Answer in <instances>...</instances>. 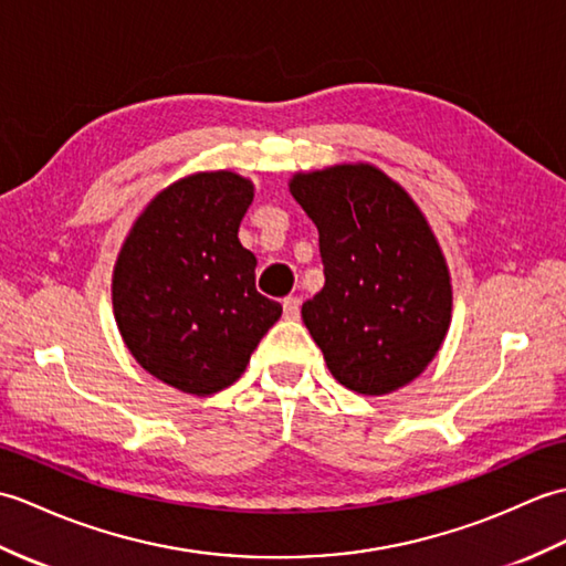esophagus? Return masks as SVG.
<instances>
[{"mask_svg": "<svg viewBox=\"0 0 566 566\" xmlns=\"http://www.w3.org/2000/svg\"><path fill=\"white\" fill-rule=\"evenodd\" d=\"M283 315L287 319H297L300 317V297L291 295V297L283 300Z\"/></svg>", "mask_w": 566, "mask_h": 566, "instance_id": "esophagus-1", "label": "esophagus"}]
</instances>
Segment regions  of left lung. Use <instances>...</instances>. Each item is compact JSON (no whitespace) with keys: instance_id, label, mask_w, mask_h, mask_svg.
<instances>
[{"instance_id":"8db88e82","label":"left lung","mask_w":566,"mask_h":566,"mask_svg":"<svg viewBox=\"0 0 566 566\" xmlns=\"http://www.w3.org/2000/svg\"><path fill=\"white\" fill-rule=\"evenodd\" d=\"M291 193L319 230L324 287L303 322L326 368L358 395L419 378L453 310L443 251L411 196L370 165L295 174Z\"/></svg>"}]
</instances>
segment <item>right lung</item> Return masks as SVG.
<instances>
[{
	"instance_id": "1",
	"label": "right lung",
	"mask_w": 566,
	"mask_h": 566,
	"mask_svg": "<svg viewBox=\"0 0 566 566\" xmlns=\"http://www.w3.org/2000/svg\"><path fill=\"white\" fill-rule=\"evenodd\" d=\"M254 184L200 171L157 193L113 269V315L125 346L157 380L208 397L244 373L283 307L254 285L240 222Z\"/></svg>"
}]
</instances>
